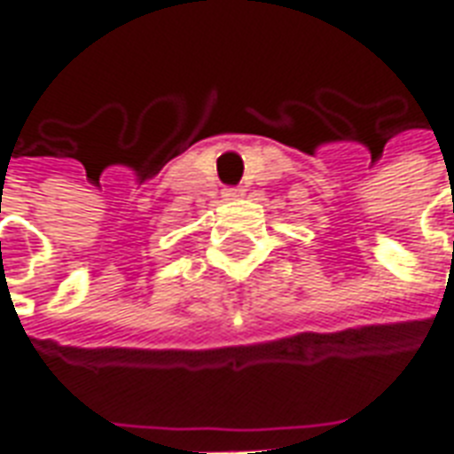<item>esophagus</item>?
<instances>
[{
	"label": "esophagus",
	"mask_w": 454,
	"mask_h": 454,
	"mask_svg": "<svg viewBox=\"0 0 454 454\" xmlns=\"http://www.w3.org/2000/svg\"><path fill=\"white\" fill-rule=\"evenodd\" d=\"M240 194V189H226V197H238Z\"/></svg>",
	"instance_id": "34e87169"
}]
</instances>
